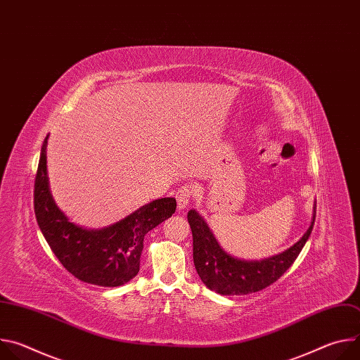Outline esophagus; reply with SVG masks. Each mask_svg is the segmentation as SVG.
Segmentation results:
<instances>
[{
	"label": "esophagus",
	"mask_w": 360,
	"mask_h": 360,
	"mask_svg": "<svg viewBox=\"0 0 360 360\" xmlns=\"http://www.w3.org/2000/svg\"><path fill=\"white\" fill-rule=\"evenodd\" d=\"M192 195H193V186L192 185H184L178 189L175 198H176V203H178L179 211H184L188 207V203L191 202Z\"/></svg>",
	"instance_id": "1"
}]
</instances>
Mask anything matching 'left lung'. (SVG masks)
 <instances>
[{
	"label": "left lung",
	"instance_id": "left-lung-1",
	"mask_svg": "<svg viewBox=\"0 0 360 360\" xmlns=\"http://www.w3.org/2000/svg\"><path fill=\"white\" fill-rule=\"evenodd\" d=\"M316 217V202L309 228L302 238L283 252L259 261L239 259L229 255L217 240L212 231L195 210L188 212L193 238L195 269L211 290L221 295H248L259 292L276 282L295 262L302 248L311 236Z\"/></svg>",
	"mask_w": 360,
	"mask_h": 360
}]
</instances>
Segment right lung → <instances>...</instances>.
<instances>
[{"label":"right lung","mask_w":360,"mask_h":360,"mask_svg":"<svg viewBox=\"0 0 360 360\" xmlns=\"http://www.w3.org/2000/svg\"><path fill=\"white\" fill-rule=\"evenodd\" d=\"M44 139L34 185V211L51 250L77 279L105 288L129 282L139 272L143 238L176 210L175 198H160L124 219L101 229H86L68 219L51 195Z\"/></svg>","instance_id":"add662e5"}]
</instances>
